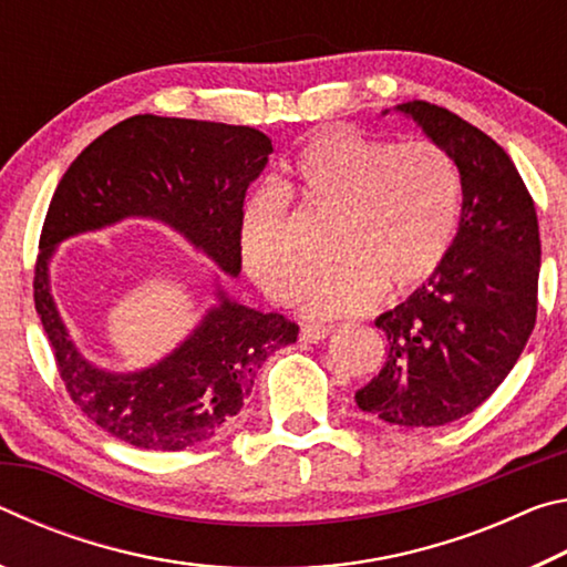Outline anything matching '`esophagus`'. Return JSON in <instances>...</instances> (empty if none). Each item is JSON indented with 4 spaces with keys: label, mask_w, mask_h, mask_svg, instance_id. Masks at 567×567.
<instances>
[{
    "label": "esophagus",
    "mask_w": 567,
    "mask_h": 567,
    "mask_svg": "<svg viewBox=\"0 0 567 567\" xmlns=\"http://www.w3.org/2000/svg\"><path fill=\"white\" fill-rule=\"evenodd\" d=\"M334 330L332 324H305V328L300 330V340L302 342H320L324 338H330Z\"/></svg>",
    "instance_id": "34e87169"
}]
</instances>
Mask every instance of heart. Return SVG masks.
Instances as JSON below:
<instances>
[{"mask_svg": "<svg viewBox=\"0 0 567 567\" xmlns=\"http://www.w3.org/2000/svg\"><path fill=\"white\" fill-rule=\"evenodd\" d=\"M285 189L307 207L338 213L332 267L307 287L310 318H342L378 302L382 287L405 292L443 265L453 243L460 177L433 142L322 132L285 167ZM239 257L260 290L292 305L310 265L292 243L290 217L272 189L249 199L239 219Z\"/></svg>", "mask_w": 567, "mask_h": 567, "instance_id": "1", "label": "heart"}]
</instances>
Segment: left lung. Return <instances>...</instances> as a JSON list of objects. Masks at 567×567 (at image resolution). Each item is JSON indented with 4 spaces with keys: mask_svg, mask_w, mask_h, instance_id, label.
I'll list each match as a JSON object with an SVG mask.
<instances>
[{
    "mask_svg": "<svg viewBox=\"0 0 567 567\" xmlns=\"http://www.w3.org/2000/svg\"><path fill=\"white\" fill-rule=\"evenodd\" d=\"M395 112L455 162L463 209L437 272L375 320L388 360L354 402L390 425L437 427L483 405L525 350L537 312L540 233L533 197L495 140L430 102Z\"/></svg>",
    "mask_w": 567,
    "mask_h": 567,
    "instance_id": "obj_1",
    "label": "left lung"
}]
</instances>
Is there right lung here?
<instances>
[{"label": "right lung", "instance_id": "obj_1", "mask_svg": "<svg viewBox=\"0 0 567 567\" xmlns=\"http://www.w3.org/2000/svg\"><path fill=\"white\" fill-rule=\"evenodd\" d=\"M272 140L252 127L137 114L114 124L64 172L47 213L34 305L64 388L92 422L142 450H185L215 437L245 405L257 370L297 340L295 322L233 300L215 277L189 334L150 368L114 372L76 348L52 297L50 262L64 239L124 219H155L237 277L245 192L262 175Z\"/></svg>", "mask_w": 567, "mask_h": 567}]
</instances>
